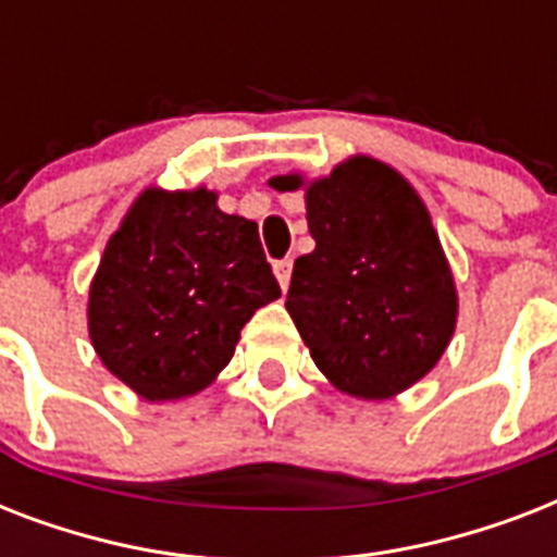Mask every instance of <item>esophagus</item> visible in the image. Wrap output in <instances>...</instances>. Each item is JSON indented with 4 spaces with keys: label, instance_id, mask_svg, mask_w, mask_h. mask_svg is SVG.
I'll list each match as a JSON object with an SVG mask.
<instances>
[{
    "label": "esophagus",
    "instance_id": "1",
    "mask_svg": "<svg viewBox=\"0 0 557 557\" xmlns=\"http://www.w3.org/2000/svg\"><path fill=\"white\" fill-rule=\"evenodd\" d=\"M274 274H277V283H280V288H283V292H286L288 288V283H292V260H277L274 262Z\"/></svg>",
    "mask_w": 557,
    "mask_h": 557
}]
</instances>
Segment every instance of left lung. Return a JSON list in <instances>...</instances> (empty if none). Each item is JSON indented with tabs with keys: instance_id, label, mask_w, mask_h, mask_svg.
<instances>
[{
	"instance_id": "8db88e82",
	"label": "left lung",
	"mask_w": 557,
	"mask_h": 557,
	"mask_svg": "<svg viewBox=\"0 0 557 557\" xmlns=\"http://www.w3.org/2000/svg\"><path fill=\"white\" fill-rule=\"evenodd\" d=\"M314 251L295 260L286 309L318 370L356 398H389L436 367L457 330V286L431 213L398 170L370 156L306 185Z\"/></svg>"
}]
</instances>
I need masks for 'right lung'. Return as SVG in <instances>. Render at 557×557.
<instances>
[{
  "label": "right lung",
  "mask_w": 557,
  "mask_h": 557,
  "mask_svg": "<svg viewBox=\"0 0 557 557\" xmlns=\"http://www.w3.org/2000/svg\"><path fill=\"white\" fill-rule=\"evenodd\" d=\"M277 297L257 222L222 213L208 187H147L100 257L89 338L126 387L173 401L208 387L251 314Z\"/></svg>",
  "instance_id": "1"
}]
</instances>
